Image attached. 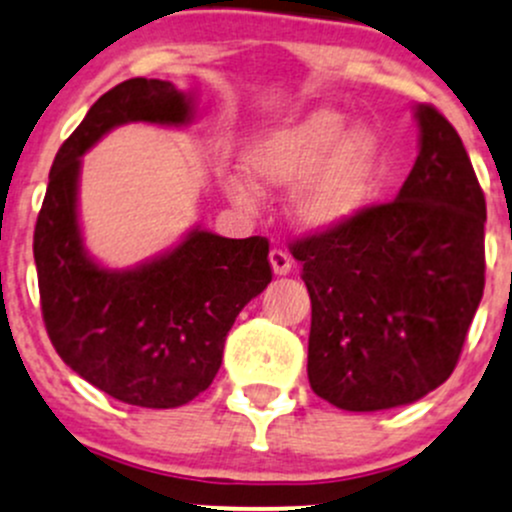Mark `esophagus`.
I'll use <instances>...</instances> for the list:
<instances>
[{
    "instance_id": "34e87169",
    "label": "esophagus",
    "mask_w": 512,
    "mask_h": 512,
    "mask_svg": "<svg viewBox=\"0 0 512 512\" xmlns=\"http://www.w3.org/2000/svg\"><path fill=\"white\" fill-rule=\"evenodd\" d=\"M270 265H272V272H275L277 277L282 275H289V270H292V257L287 255L285 250H272L270 252Z\"/></svg>"
}]
</instances>
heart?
<instances>
[{"label": "heart", "mask_w": 512, "mask_h": 512, "mask_svg": "<svg viewBox=\"0 0 512 512\" xmlns=\"http://www.w3.org/2000/svg\"><path fill=\"white\" fill-rule=\"evenodd\" d=\"M379 158V138L369 126L347 128L342 111L322 106L299 121L257 133L242 153V170L262 190L294 185L289 195L294 225L329 232L364 210ZM223 188L237 208H255V195L242 180H225Z\"/></svg>", "instance_id": "1"}]
</instances>
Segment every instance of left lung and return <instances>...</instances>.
Masks as SVG:
<instances>
[{
    "label": "left lung",
    "mask_w": 512,
    "mask_h": 512,
    "mask_svg": "<svg viewBox=\"0 0 512 512\" xmlns=\"http://www.w3.org/2000/svg\"><path fill=\"white\" fill-rule=\"evenodd\" d=\"M391 203L292 245L312 299L307 374L344 411L414 404L453 374L485 285V198L456 128L416 106Z\"/></svg>",
    "instance_id": "8db88e82"
}]
</instances>
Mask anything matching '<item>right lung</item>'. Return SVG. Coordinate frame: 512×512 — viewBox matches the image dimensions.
I'll use <instances>...</instances> for the list:
<instances>
[{"instance_id": "1", "label": "right lung", "mask_w": 512, "mask_h": 512, "mask_svg": "<svg viewBox=\"0 0 512 512\" xmlns=\"http://www.w3.org/2000/svg\"><path fill=\"white\" fill-rule=\"evenodd\" d=\"M136 121L185 126L193 96L170 81L128 79L98 98L59 148L34 230L41 314L56 354L81 379L123 404L175 409L213 384L237 314L270 285V245L195 225L141 265H98L79 225L81 156Z\"/></svg>"}]
</instances>
